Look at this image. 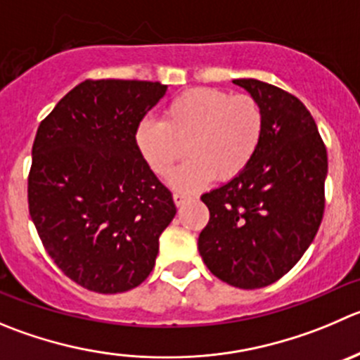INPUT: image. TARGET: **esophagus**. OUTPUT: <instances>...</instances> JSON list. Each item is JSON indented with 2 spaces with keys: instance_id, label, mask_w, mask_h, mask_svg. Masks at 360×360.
I'll list each match as a JSON object with an SVG mask.
<instances>
[{
  "instance_id": "obj_1",
  "label": "esophagus",
  "mask_w": 360,
  "mask_h": 360,
  "mask_svg": "<svg viewBox=\"0 0 360 360\" xmlns=\"http://www.w3.org/2000/svg\"><path fill=\"white\" fill-rule=\"evenodd\" d=\"M173 200H174V205H176V207H182L186 201H189V196H187V194H182V193H174Z\"/></svg>"
}]
</instances>
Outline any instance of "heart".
Listing matches in <instances>:
<instances>
[{
	"instance_id": "obj_1",
	"label": "heart",
	"mask_w": 360,
	"mask_h": 360,
	"mask_svg": "<svg viewBox=\"0 0 360 360\" xmlns=\"http://www.w3.org/2000/svg\"><path fill=\"white\" fill-rule=\"evenodd\" d=\"M265 131L263 108L249 94L231 95L219 88H191L178 94L162 112V122L145 118L134 141L146 166L167 176L189 150V160L171 176L178 191H194L215 176L235 178L251 164Z\"/></svg>"
}]
</instances>
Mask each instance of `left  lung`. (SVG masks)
I'll use <instances>...</instances> for the list:
<instances>
[{"mask_svg":"<svg viewBox=\"0 0 360 360\" xmlns=\"http://www.w3.org/2000/svg\"><path fill=\"white\" fill-rule=\"evenodd\" d=\"M263 108L265 131L238 176L203 194L210 219L198 249L215 277L256 290L302 258L325 210L327 148L306 105L258 79H235Z\"/></svg>","mask_w":360,"mask_h":360,"instance_id":"1","label":"left lung"}]
</instances>
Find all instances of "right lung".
<instances>
[{
	"label": "right lung",
	"instance_id": "obj_1",
	"mask_svg": "<svg viewBox=\"0 0 360 360\" xmlns=\"http://www.w3.org/2000/svg\"><path fill=\"white\" fill-rule=\"evenodd\" d=\"M164 94L152 81L86 79L37 131L30 215L58 269L90 292L141 285L176 214L134 141L136 127Z\"/></svg>",
	"mask_w": 360,
	"mask_h": 360
}]
</instances>
